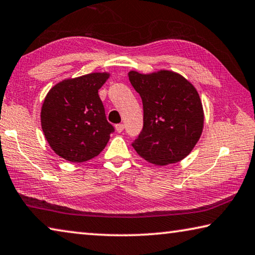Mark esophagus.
I'll return each instance as SVG.
<instances>
[{
    "label": "esophagus",
    "mask_w": 255,
    "mask_h": 255,
    "mask_svg": "<svg viewBox=\"0 0 255 255\" xmlns=\"http://www.w3.org/2000/svg\"><path fill=\"white\" fill-rule=\"evenodd\" d=\"M124 128H125V126L123 124H118V125H116V130L118 131V132H121L124 130Z\"/></svg>",
    "instance_id": "esophagus-1"
}]
</instances>
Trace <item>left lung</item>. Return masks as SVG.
I'll return each instance as SVG.
<instances>
[{
    "label": "left lung",
    "mask_w": 255,
    "mask_h": 255,
    "mask_svg": "<svg viewBox=\"0 0 255 255\" xmlns=\"http://www.w3.org/2000/svg\"><path fill=\"white\" fill-rule=\"evenodd\" d=\"M143 102V129L132 143L137 154L155 165L187 156L203 131L204 111L194 85L177 72H128Z\"/></svg>",
    "instance_id": "left-lung-1"
}]
</instances>
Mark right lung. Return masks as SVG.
Returning a JSON list of instances; mask_svg holds the SVG:
<instances>
[{
    "instance_id": "obj_1",
    "label": "right lung",
    "mask_w": 255,
    "mask_h": 255,
    "mask_svg": "<svg viewBox=\"0 0 255 255\" xmlns=\"http://www.w3.org/2000/svg\"><path fill=\"white\" fill-rule=\"evenodd\" d=\"M109 72L68 78L51 88L40 110V125L55 154L70 162L98 156L115 130L108 123L99 90Z\"/></svg>"
}]
</instances>
